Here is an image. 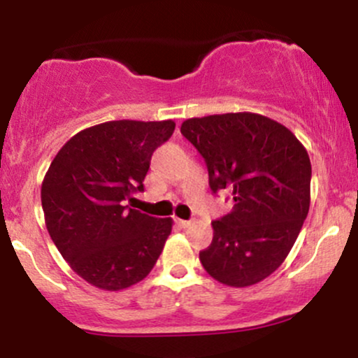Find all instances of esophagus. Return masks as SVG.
Segmentation results:
<instances>
[{
    "label": "esophagus",
    "mask_w": 358,
    "mask_h": 358,
    "mask_svg": "<svg viewBox=\"0 0 358 358\" xmlns=\"http://www.w3.org/2000/svg\"><path fill=\"white\" fill-rule=\"evenodd\" d=\"M176 224H178L180 227H182V229H188V227H192V225H193V220H183V219H176Z\"/></svg>",
    "instance_id": "obj_1"
}]
</instances>
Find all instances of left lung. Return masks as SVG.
<instances>
[{"instance_id":"obj_1","label":"left lung","mask_w":358,"mask_h":358,"mask_svg":"<svg viewBox=\"0 0 358 358\" xmlns=\"http://www.w3.org/2000/svg\"><path fill=\"white\" fill-rule=\"evenodd\" d=\"M203 156L212 192L232 193V210L212 222L200 262L232 287L261 282L285 262L310 210L311 163L299 139L274 119L227 113L183 121Z\"/></svg>"}]
</instances>
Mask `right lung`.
Segmentation results:
<instances>
[{"instance_id": "right-lung-1", "label": "right lung", "mask_w": 358, "mask_h": 358, "mask_svg": "<svg viewBox=\"0 0 358 358\" xmlns=\"http://www.w3.org/2000/svg\"><path fill=\"white\" fill-rule=\"evenodd\" d=\"M173 131L171 119L102 122L69 139L48 166L42 183L45 225L62 257L89 285L126 289L158 261L173 220L124 202L145 190L151 155Z\"/></svg>"}]
</instances>
